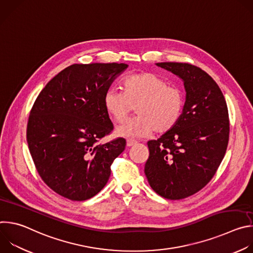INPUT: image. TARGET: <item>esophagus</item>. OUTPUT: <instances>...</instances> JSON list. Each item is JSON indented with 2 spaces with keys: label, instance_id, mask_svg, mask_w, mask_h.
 Here are the masks:
<instances>
[{
  "label": "esophagus",
  "instance_id": "obj_1",
  "mask_svg": "<svg viewBox=\"0 0 253 253\" xmlns=\"http://www.w3.org/2000/svg\"><path fill=\"white\" fill-rule=\"evenodd\" d=\"M136 143H137V142H136L135 140H132V139H128V140H127V143H126V144H127V146H128V147H131V146L135 145V144H136Z\"/></svg>",
  "mask_w": 253,
  "mask_h": 253
}]
</instances>
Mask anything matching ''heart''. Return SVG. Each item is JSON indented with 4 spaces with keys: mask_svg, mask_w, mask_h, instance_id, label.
Masks as SVG:
<instances>
[{
    "mask_svg": "<svg viewBox=\"0 0 253 253\" xmlns=\"http://www.w3.org/2000/svg\"><path fill=\"white\" fill-rule=\"evenodd\" d=\"M103 104L107 114L118 123L123 122L136 107L138 116L117 127L116 134L139 138L153 131L156 134L171 131L182 116L184 95L154 73H139L124 80V92L108 89Z\"/></svg>",
    "mask_w": 253,
    "mask_h": 253,
    "instance_id": "1",
    "label": "heart"
}]
</instances>
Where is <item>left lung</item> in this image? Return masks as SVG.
I'll return each instance as SVG.
<instances>
[{"label": "left lung", "mask_w": 253, "mask_h": 253, "mask_svg": "<svg viewBox=\"0 0 253 253\" xmlns=\"http://www.w3.org/2000/svg\"><path fill=\"white\" fill-rule=\"evenodd\" d=\"M182 79L186 99L178 124L148 141L144 172L160 196L178 200L201 190L218 169L229 139L228 109L216 82L187 63H157Z\"/></svg>", "instance_id": "1"}]
</instances>
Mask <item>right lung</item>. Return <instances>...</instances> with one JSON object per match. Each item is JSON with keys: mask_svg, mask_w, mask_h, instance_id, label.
<instances>
[{"mask_svg": "<svg viewBox=\"0 0 253 253\" xmlns=\"http://www.w3.org/2000/svg\"><path fill=\"white\" fill-rule=\"evenodd\" d=\"M127 67L71 65L36 99L27 125L29 150L43 181L61 196L73 201L95 196L109 180L114 159L124 151V138L98 142L113 130L104 94Z\"/></svg>", "mask_w": 253, "mask_h": 253, "instance_id": "obj_1", "label": "right lung"}]
</instances>
